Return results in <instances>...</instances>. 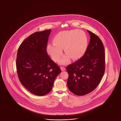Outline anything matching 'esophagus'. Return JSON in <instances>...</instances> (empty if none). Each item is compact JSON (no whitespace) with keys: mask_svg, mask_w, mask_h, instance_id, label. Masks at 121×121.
I'll use <instances>...</instances> for the list:
<instances>
[{"mask_svg":"<svg viewBox=\"0 0 121 121\" xmlns=\"http://www.w3.org/2000/svg\"><path fill=\"white\" fill-rule=\"evenodd\" d=\"M60 69H61L62 71H65V70H66L65 68V67H61Z\"/></svg>","mask_w":121,"mask_h":121,"instance_id":"esophagus-1","label":"esophagus"}]
</instances>
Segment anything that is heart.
Masks as SVG:
<instances>
[{
  "label": "heart",
  "instance_id": "heart-1",
  "mask_svg": "<svg viewBox=\"0 0 121 121\" xmlns=\"http://www.w3.org/2000/svg\"><path fill=\"white\" fill-rule=\"evenodd\" d=\"M53 43L47 45V51L54 61L58 62L64 48L66 54L61 59L59 63L64 65L69 63L70 57L77 60L84 55L87 48L88 39L86 34L82 30H65L54 36Z\"/></svg>",
  "mask_w": 121,
  "mask_h": 121
}]
</instances>
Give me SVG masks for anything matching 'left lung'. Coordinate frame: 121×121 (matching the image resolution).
Returning a JSON list of instances; mask_svg holds the SVG:
<instances>
[{
    "label": "left lung",
    "instance_id": "left-lung-1",
    "mask_svg": "<svg viewBox=\"0 0 121 121\" xmlns=\"http://www.w3.org/2000/svg\"><path fill=\"white\" fill-rule=\"evenodd\" d=\"M90 40L84 55L67 67L69 73L67 85L75 95L83 96L93 91L102 79L105 72V53L100 39L87 30Z\"/></svg>",
    "mask_w": 121,
    "mask_h": 121
}]
</instances>
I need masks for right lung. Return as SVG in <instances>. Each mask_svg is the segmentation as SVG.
Here are the masks:
<instances>
[{
  "instance_id": "1",
  "label": "right lung",
  "mask_w": 121,
  "mask_h": 121,
  "mask_svg": "<svg viewBox=\"0 0 121 121\" xmlns=\"http://www.w3.org/2000/svg\"><path fill=\"white\" fill-rule=\"evenodd\" d=\"M51 32L48 29L30 35L17 50L16 64L19 80L30 92L38 96L50 92L61 72L46 50Z\"/></svg>"
}]
</instances>
